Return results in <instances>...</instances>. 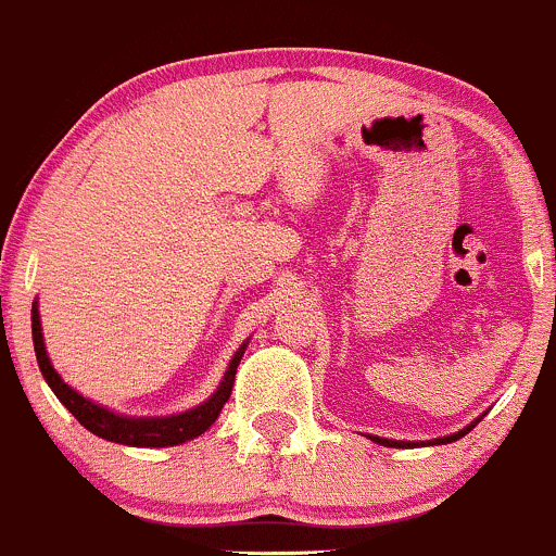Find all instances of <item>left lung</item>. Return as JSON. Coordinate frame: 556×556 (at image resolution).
Listing matches in <instances>:
<instances>
[{
  "label": "left lung",
  "instance_id": "8db88e82",
  "mask_svg": "<svg viewBox=\"0 0 556 556\" xmlns=\"http://www.w3.org/2000/svg\"><path fill=\"white\" fill-rule=\"evenodd\" d=\"M475 424H477V420H475ZM475 424H471V426H466V429H464V431H458V434H450V437H445V440H434V445H440V442H445V445H447V442H455V440H460V437H464V434H469V431L475 429ZM370 440H372V442H378V445H386V447H410V442L381 440V437H370Z\"/></svg>",
  "mask_w": 556,
  "mask_h": 556
}]
</instances>
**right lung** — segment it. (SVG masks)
<instances>
[{
    "label": "right lung",
    "instance_id": "obj_1",
    "mask_svg": "<svg viewBox=\"0 0 556 556\" xmlns=\"http://www.w3.org/2000/svg\"><path fill=\"white\" fill-rule=\"evenodd\" d=\"M31 336H34V352H37L39 370H42L47 386L55 391L58 400L66 405V410L72 413L74 418L85 426L87 431H92L96 437L109 442H119V445H132V447H167V445H180L186 440H194V437L204 434L210 426L218 418L220 407L229 402L233 376H237V365L242 359L244 346L233 354L229 370H226L224 383L218 386L213 396L200 407L189 413H180V416L170 418H125L116 416V413L106 410V407H98L96 402L85 400V396L77 394L72 386L61 381V376L55 372V367L50 365L42 343V327H39V312L37 303L31 306Z\"/></svg>",
    "mask_w": 556,
    "mask_h": 556
}]
</instances>
